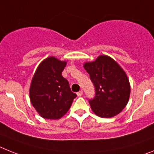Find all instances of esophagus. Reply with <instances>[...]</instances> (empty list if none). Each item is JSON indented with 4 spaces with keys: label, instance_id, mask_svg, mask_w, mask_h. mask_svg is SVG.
Wrapping results in <instances>:
<instances>
[{
    "label": "esophagus",
    "instance_id": "obj_1",
    "mask_svg": "<svg viewBox=\"0 0 154 154\" xmlns=\"http://www.w3.org/2000/svg\"><path fill=\"white\" fill-rule=\"evenodd\" d=\"M77 96H81V95H83V91L81 90V91H78V92L77 93Z\"/></svg>",
    "mask_w": 154,
    "mask_h": 154
}]
</instances>
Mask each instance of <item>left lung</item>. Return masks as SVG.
Here are the masks:
<instances>
[{"mask_svg":"<svg viewBox=\"0 0 154 154\" xmlns=\"http://www.w3.org/2000/svg\"><path fill=\"white\" fill-rule=\"evenodd\" d=\"M95 88V96L89 100L95 114L103 118L113 117L128 103L131 87L121 66L108 55H99L84 64Z\"/></svg>","mask_w":154,"mask_h":154,"instance_id":"1","label":"left lung"}]
</instances>
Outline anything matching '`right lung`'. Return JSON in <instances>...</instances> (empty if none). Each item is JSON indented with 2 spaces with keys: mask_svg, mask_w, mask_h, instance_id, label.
Listing matches in <instances>:
<instances>
[{
  "mask_svg": "<svg viewBox=\"0 0 154 154\" xmlns=\"http://www.w3.org/2000/svg\"><path fill=\"white\" fill-rule=\"evenodd\" d=\"M66 65V61L50 56L40 63L32 78L29 99L43 118L60 119L68 112L77 97L62 75Z\"/></svg>",
  "mask_w": 154,
  "mask_h": 154,
  "instance_id": "add662e5",
  "label": "right lung"
}]
</instances>
